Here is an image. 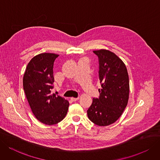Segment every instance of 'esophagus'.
Segmentation results:
<instances>
[{"label": "esophagus", "instance_id": "34e87169", "mask_svg": "<svg viewBox=\"0 0 160 160\" xmlns=\"http://www.w3.org/2000/svg\"><path fill=\"white\" fill-rule=\"evenodd\" d=\"M79 97H78V98H74V97H72L71 98V100H72V101H76V100H79Z\"/></svg>", "mask_w": 160, "mask_h": 160}]
</instances>
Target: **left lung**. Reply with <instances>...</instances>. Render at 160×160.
Here are the masks:
<instances>
[{"label": "left lung", "mask_w": 160, "mask_h": 160, "mask_svg": "<svg viewBox=\"0 0 160 160\" xmlns=\"http://www.w3.org/2000/svg\"><path fill=\"white\" fill-rule=\"evenodd\" d=\"M99 60L100 97L93 98L87 110L88 119L98 126L110 125L122 115L129 100V80L123 62L111 51L94 50Z\"/></svg>", "instance_id": "obj_1"}]
</instances>
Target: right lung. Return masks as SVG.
Masks as SVG:
<instances>
[{
    "label": "right lung",
    "instance_id": "1",
    "mask_svg": "<svg viewBox=\"0 0 160 160\" xmlns=\"http://www.w3.org/2000/svg\"><path fill=\"white\" fill-rule=\"evenodd\" d=\"M58 54L41 53L28 63L23 78V86L28 103L40 122L52 125L66 116L69 102L60 96L51 94L54 82L53 66Z\"/></svg>",
    "mask_w": 160,
    "mask_h": 160
}]
</instances>
